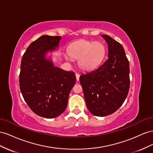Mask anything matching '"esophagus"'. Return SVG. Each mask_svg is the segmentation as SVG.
<instances>
[{
	"mask_svg": "<svg viewBox=\"0 0 153 153\" xmlns=\"http://www.w3.org/2000/svg\"><path fill=\"white\" fill-rule=\"evenodd\" d=\"M79 76H80V75H79V74H77V73H76V79H77V81H79Z\"/></svg>",
	"mask_w": 153,
	"mask_h": 153,
	"instance_id": "esophagus-1",
	"label": "esophagus"
}]
</instances>
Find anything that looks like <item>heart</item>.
Returning a JSON list of instances; mask_svg holds the SVG:
<instances>
[{
	"mask_svg": "<svg viewBox=\"0 0 153 153\" xmlns=\"http://www.w3.org/2000/svg\"><path fill=\"white\" fill-rule=\"evenodd\" d=\"M106 52V47L102 42L81 40L72 43L65 56L67 59H78L79 68L90 71L102 62Z\"/></svg>",
	"mask_w": 153,
	"mask_h": 153,
	"instance_id": "1",
	"label": "heart"
}]
</instances>
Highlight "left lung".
<instances>
[{
	"label": "left lung",
	"mask_w": 153,
	"mask_h": 153,
	"mask_svg": "<svg viewBox=\"0 0 153 153\" xmlns=\"http://www.w3.org/2000/svg\"><path fill=\"white\" fill-rule=\"evenodd\" d=\"M108 43V58L94 71L79 77L86 107L94 115L105 117L116 111L129 89V65L120 43L102 34Z\"/></svg>",
	"instance_id": "obj_1"
}]
</instances>
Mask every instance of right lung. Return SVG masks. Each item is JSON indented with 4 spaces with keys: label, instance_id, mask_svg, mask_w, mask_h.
I'll use <instances>...</instances> for the list:
<instances>
[{
    "label": "right lung",
    "instance_id": "add662e5",
    "mask_svg": "<svg viewBox=\"0 0 153 153\" xmlns=\"http://www.w3.org/2000/svg\"><path fill=\"white\" fill-rule=\"evenodd\" d=\"M61 36L43 35L27 48L22 59L19 84L26 103L36 115L53 119L67 106L70 91L76 83L72 71L54 67L45 58L48 52L56 50Z\"/></svg>",
    "mask_w": 153,
    "mask_h": 153
}]
</instances>
